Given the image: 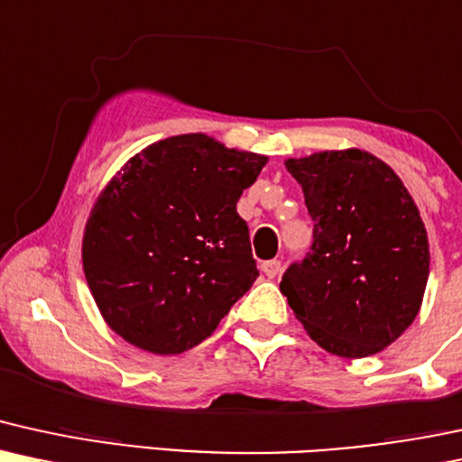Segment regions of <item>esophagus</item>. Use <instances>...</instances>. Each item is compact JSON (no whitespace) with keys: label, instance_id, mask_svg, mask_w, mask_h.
I'll return each instance as SVG.
<instances>
[{"label":"esophagus","instance_id":"1","mask_svg":"<svg viewBox=\"0 0 462 462\" xmlns=\"http://www.w3.org/2000/svg\"><path fill=\"white\" fill-rule=\"evenodd\" d=\"M262 273L268 276V279H274V276L281 273V262H279V259H268V262H263L262 263Z\"/></svg>","mask_w":462,"mask_h":462}]
</instances>
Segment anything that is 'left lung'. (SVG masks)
I'll return each instance as SVG.
<instances>
[{
    "label": "left lung",
    "mask_w": 462,
    "mask_h": 462,
    "mask_svg": "<svg viewBox=\"0 0 462 462\" xmlns=\"http://www.w3.org/2000/svg\"><path fill=\"white\" fill-rule=\"evenodd\" d=\"M285 168L305 194L313 242L285 270L281 291L324 350L376 355L420 311L430 265L420 211L400 177L365 151H324Z\"/></svg>",
    "instance_id": "1"
}]
</instances>
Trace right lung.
<instances>
[{
    "mask_svg": "<svg viewBox=\"0 0 462 462\" xmlns=\"http://www.w3.org/2000/svg\"><path fill=\"white\" fill-rule=\"evenodd\" d=\"M268 157L175 135L127 162L92 208L84 273L123 339L179 355L214 333L259 276L237 200Z\"/></svg>",
    "mask_w": 462,
    "mask_h": 462,
    "instance_id": "right-lung-1",
    "label": "right lung"
}]
</instances>
